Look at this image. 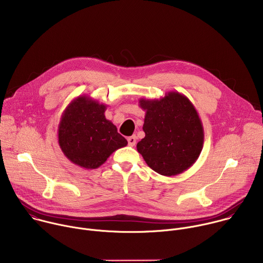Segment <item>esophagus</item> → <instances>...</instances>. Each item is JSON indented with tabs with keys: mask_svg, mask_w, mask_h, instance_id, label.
<instances>
[{
	"mask_svg": "<svg viewBox=\"0 0 263 263\" xmlns=\"http://www.w3.org/2000/svg\"><path fill=\"white\" fill-rule=\"evenodd\" d=\"M127 140H128L129 145H131V146H134L136 144V136L135 135H132V136L128 137Z\"/></svg>",
	"mask_w": 263,
	"mask_h": 263,
	"instance_id": "obj_1",
	"label": "esophagus"
}]
</instances>
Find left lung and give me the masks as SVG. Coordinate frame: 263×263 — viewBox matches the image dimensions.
Returning a JSON list of instances; mask_svg holds the SVG:
<instances>
[{"label": "left lung", "instance_id": "8db88e82", "mask_svg": "<svg viewBox=\"0 0 263 263\" xmlns=\"http://www.w3.org/2000/svg\"><path fill=\"white\" fill-rule=\"evenodd\" d=\"M145 111L142 130L136 145L145 163L162 176H176L190 168L199 158L204 143V129L190 99L168 91L161 99L139 100Z\"/></svg>", "mask_w": 263, "mask_h": 263}]
</instances>
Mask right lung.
Masks as SVG:
<instances>
[{
    "instance_id": "add662e5",
    "label": "right lung",
    "mask_w": 263,
    "mask_h": 263,
    "mask_svg": "<svg viewBox=\"0 0 263 263\" xmlns=\"http://www.w3.org/2000/svg\"><path fill=\"white\" fill-rule=\"evenodd\" d=\"M107 106L87 96L73 99L65 108L58 126L59 146L73 164L86 170L101 166L128 141L105 118Z\"/></svg>"
}]
</instances>
